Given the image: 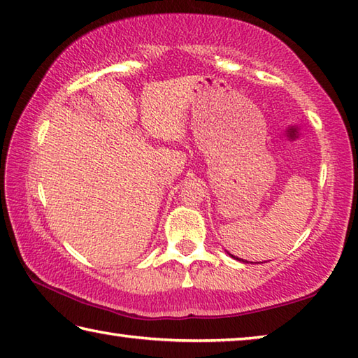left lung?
Wrapping results in <instances>:
<instances>
[{
  "instance_id": "8db88e82",
  "label": "left lung",
  "mask_w": 358,
  "mask_h": 358,
  "mask_svg": "<svg viewBox=\"0 0 358 358\" xmlns=\"http://www.w3.org/2000/svg\"><path fill=\"white\" fill-rule=\"evenodd\" d=\"M230 256H232V254H230ZM234 259H237V260H240V262H248V260H243V259H238V257H235V256H232Z\"/></svg>"
}]
</instances>
